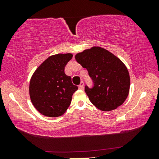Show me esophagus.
I'll return each mask as SVG.
<instances>
[{
    "instance_id": "obj_1",
    "label": "esophagus",
    "mask_w": 159,
    "mask_h": 159,
    "mask_svg": "<svg viewBox=\"0 0 159 159\" xmlns=\"http://www.w3.org/2000/svg\"><path fill=\"white\" fill-rule=\"evenodd\" d=\"M83 87H84V83L82 81V82H80V85H79V88L80 90H83Z\"/></svg>"
}]
</instances>
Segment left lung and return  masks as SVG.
<instances>
[{
    "mask_svg": "<svg viewBox=\"0 0 159 159\" xmlns=\"http://www.w3.org/2000/svg\"><path fill=\"white\" fill-rule=\"evenodd\" d=\"M75 59L88 71L94 85H85L90 101L102 111H111L121 105L130 90V75L125 64L104 48L93 47L78 53Z\"/></svg>",
    "mask_w": 159,
    "mask_h": 159,
    "instance_id": "1",
    "label": "left lung"
}]
</instances>
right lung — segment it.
Segmentation results:
<instances>
[{"mask_svg":"<svg viewBox=\"0 0 159 159\" xmlns=\"http://www.w3.org/2000/svg\"><path fill=\"white\" fill-rule=\"evenodd\" d=\"M72 54H57L45 60L32 76L29 95L38 111L48 117H58L64 114L71 102L78 87L71 76L64 73V68Z\"/></svg>","mask_w":159,"mask_h":159,"instance_id":"1","label":"right lung"}]
</instances>
